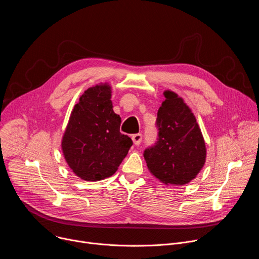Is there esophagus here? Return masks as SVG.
Listing matches in <instances>:
<instances>
[{
	"instance_id": "1",
	"label": "esophagus",
	"mask_w": 259,
	"mask_h": 259,
	"mask_svg": "<svg viewBox=\"0 0 259 259\" xmlns=\"http://www.w3.org/2000/svg\"><path fill=\"white\" fill-rule=\"evenodd\" d=\"M132 140H133L135 145H139L141 143V141H142V134L141 133H137V134L132 135Z\"/></svg>"
}]
</instances>
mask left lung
<instances>
[{
    "label": "left lung",
    "mask_w": 259,
    "mask_h": 259,
    "mask_svg": "<svg viewBox=\"0 0 259 259\" xmlns=\"http://www.w3.org/2000/svg\"><path fill=\"white\" fill-rule=\"evenodd\" d=\"M158 110L157 141L146 147L143 157L151 173L160 181L183 186L203 168L206 147L203 135L189 106L172 91Z\"/></svg>",
    "instance_id": "left-lung-1"
}]
</instances>
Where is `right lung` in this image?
Instances as JSON below:
<instances>
[{
	"label": "right lung",
	"mask_w": 259,
	"mask_h": 259,
	"mask_svg": "<svg viewBox=\"0 0 259 259\" xmlns=\"http://www.w3.org/2000/svg\"><path fill=\"white\" fill-rule=\"evenodd\" d=\"M106 84L89 88L73 107L61 146L64 158L76 175L97 181L112 176L127 156L133 142L120 132Z\"/></svg>",
	"instance_id": "1"
}]
</instances>
